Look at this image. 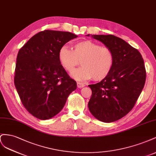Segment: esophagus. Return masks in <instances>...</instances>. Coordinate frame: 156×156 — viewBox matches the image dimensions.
<instances>
[{
    "instance_id": "1",
    "label": "esophagus",
    "mask_w": 156,
    "mask_h": 156,
    "mask_svg": "<svg viewBox=\"0 0 156 156\" xmlns=\"http://www.w3.org/2000/svg\"><path fill=\"white\" fill-rule=\"evenodd\" d=\"M77 86H78V87H79V88H82V87L85 86V85H84V83H82V82H77Z\"/></svg>"
}]
</instances>
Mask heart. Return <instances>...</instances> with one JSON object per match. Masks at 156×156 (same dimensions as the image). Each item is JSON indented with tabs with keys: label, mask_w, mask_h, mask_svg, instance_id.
<instances>
[{
	"label": "heart",
	"mask_w": 156,
	"mask_h": 156,
	"mask_svg": "<svg viewBox=\"0 0 156 156\" xmlns=\"http://www.w3.org/2000/svg\"><path fill=\"white\" fill-rule=\"evenodd\" d=\"M58 58L68 73H73L81 61V67L72 74L77 80L93 78L95 81H101L108 76L114 64L112 49L89 40L74 43L73 50L63 46L59 50Z\"/></svg>",
	"instance_id": "obj_1"
}]
</instances>
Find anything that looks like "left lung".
<instances>
[{"label":"left lung","instance_id":"left-lung-1","mask_svg":"<svg viewBox=\"0 0 156 156\" xmlns=\"http://www.w3.org/2000/svg\"><path fill=\"white\" fill-rule=\"evenodd\" d=\"M91 37L112 49L114 64L107 77L88 86L92 91L88 108L97 119L113 122L129 112L140 95L146 77L144 60L136 49L122 38L111 34Z\"/></svg>","mask_w":156,"mask_h":156}]
</instances>
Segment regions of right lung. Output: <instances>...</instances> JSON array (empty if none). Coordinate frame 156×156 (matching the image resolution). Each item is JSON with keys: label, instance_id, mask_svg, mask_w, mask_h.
Returning a JSON list of instances; mask_svg holds the SVG:
<instances>
[{"label": "right lung", "instance_id": "1", "mask_svg": "<svg viewBox=\"0 0 156 156\" xmlns=\"http://www.w3.org/2000/svg\"><path fill=\"white\" fill-rule=\"evenodd\" d=\"M76 37L69 32L44 30L30 38L18 52L15 87L25 109L38 119L55 116L77 87L58 58L59 49Z\"/></svg>", "mask_w": 156, "mask_h": 156}]
</instances>
